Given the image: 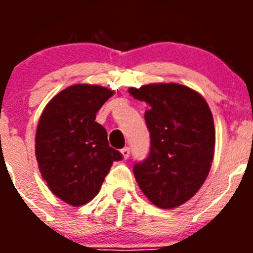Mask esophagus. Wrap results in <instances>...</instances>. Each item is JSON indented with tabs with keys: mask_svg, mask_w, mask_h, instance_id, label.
I'll return each instance as SVG.
<instances>
[{
	"mask_svg": "<svg viewBox=\"0 0 253 253\" xmlns=\"http://www.w3.org/2000/svg\"><path fill=\"white\" fill-rule=\"evenodd\" d=\"M120 152H122L123 154V158H124V160H128L129 156H130V149H129L128 147H125V148H123Z\"/></svg>",
	"mask_w": 253,
	"mask_h": 253,
	"instance_id": "esophagus-1",
	"label": "esophagus"
}]
</instances>
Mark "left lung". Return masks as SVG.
I'll return each mask as SVG.
<instances>
[{
  "mask_svg": "<svg viewBox=\"0 0 253 253\" xmlns=\"http://www.w3.org/2000/svg\"><path fill=\"white\" fill-rule=\"evenodd\" d=\"M149 105L144 114L148 157L133 167L143 194L156 207L172 209L193 198L211 167L215 146L213 115L200 93L178 84L129 88Z\"/></svg>",
  "mask_w": 253,
  "mask_h": 253,
  "instance_id": "1",
  "label": "left lung"
}]
</instances>
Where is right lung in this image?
<instances>
[{
    "mask_svg": "<svg viewBox=\"0 0 253 253\" xmlns=\"http://www.w3.org/2000/svg\"><path fill=\"white\" fill-rule=\"evenodd\" d=\"M96 84H73L55 95L44 109L35 135L40 173L55 196L73 207L91 202L101 189L119 151L107 142L96 113L113 96Z\"/></svg>",
    "mask_w": 253,
    "mask_h": 253,
    "instance_id": "obj_1",
    "label": "right lung"
}]
</instances>
